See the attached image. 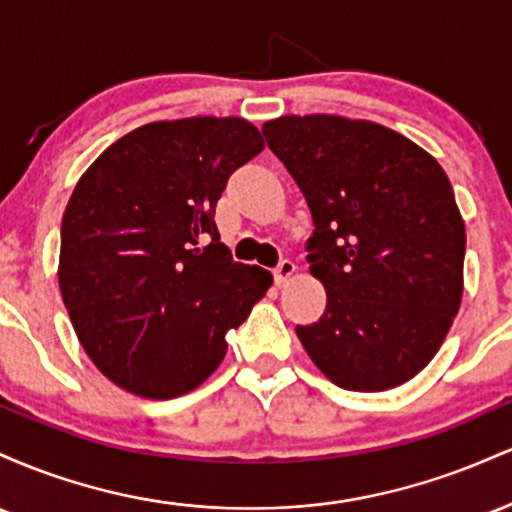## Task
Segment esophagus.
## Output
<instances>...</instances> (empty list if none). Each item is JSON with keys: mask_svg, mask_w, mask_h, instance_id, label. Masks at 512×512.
<instances>
[{"mask_svg": "<svg viewBox=\"0 0 512 512\" xmlns=\"http://www.w3.org/2000/svg\"><path fill=\"white\" fill-rule=\"evenodd\" d=\"M293 274H296V262H291V260H281L274 267V279H276V284H279V286L289 284Z\"/></svg>", "mask_w": 512, "mask_h": 512, "instance_id": "esophagus-1", "label": "esophagus"}]
</instances>
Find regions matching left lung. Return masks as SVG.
Masks as SVG:
<instances>
[{
  "label": "left lung",
  "mask_w": 512,
  "mask_h": 512,
  "mask_svg": "<svg viewBox=\"0 0 512 512\" xmlns=\"http://www.w3.org/2000/svg\"><path fill=\"white\" fill-rule=\"evenodd\" d=\"M264 139L301 187L310 274L327 291L296 327L334 385L383 392L438 354L462 303L464 221L440 163L395 129L342 115H281Z\"/></svg>",
  "instance_id": "8db88e82"
}]
</instances>
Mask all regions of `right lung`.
I'll use <instances>...</instances> for the list:
<instances>
[{
    "mask_svg": "<svg viewBox=\"0 0 512 512\" xmlns=\"http://www.w3.org/2000/svg\"><path fill=\"white\" fill-rule=\"evenodd\" d=\"M264 149L243 117L137 127L76 182L62 216L60 291L105 378L144 399L187 395L221 366L272 274L231 260L214 209Z\"/></svg>",
    "mask_w": 512,
    "mask_h": 512,
    "instance_id": "1",
    "label": "right lung"
}]
</instances>
